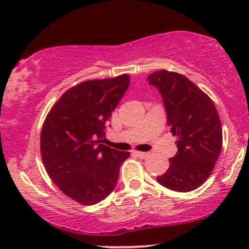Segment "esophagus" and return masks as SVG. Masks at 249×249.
<instances>
[{
  "label": "esophagus",
  "instance_id": "esophagus-1",
  "mask_svg": "<svg viewBox=\"0 0 249 249\" xmlns=\"http://www.w3.org/2000/svg\"><path fill=\"white\" fill-rule=\"evenodd\" d=\"M133 154L136 157H138V158H141V159H146V158H148V156H150V153L141 152V151H134Z\"/></svg>",
  "mask_w": 249,
  "mask_h": 249
}]
</instances>
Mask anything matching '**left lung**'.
Here are the masks:
<instances>
[{"label":"left lung","mask_w":249,"mask_h":249,"mask_svg":"<svg viewBox=\"0 0 249 249\" xmlns=\"http://www.w3.org/2000/svg\"><path fill=\"white\" fill-rule=\"evenodd\" d=\"M158 88L178 152L157 181L176 192L201 186L212 173L222 147V128L212 99L187 77L160 70L147 77Z\"/></svg>","instance_id":"8db88e82"}]
</instances>
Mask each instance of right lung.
I'll return each mask as SVG.
<instances>
[{
  "label": "right lung",
  "mask_w": 249,
  "mask_h": 249,
  "mask_svg": "<svg viewBox=\"0 0 249 249\" xmlns=\"http://www.w3.org/2000/svg\"><path fill=\"white\" fill-rule=\"evenodd\" d=\"M130 76L91 79L61 96L43 123L41 156L48 174L67 196L95 205L115 190L122 162L130 152L102 144Z\"/></svg>",
  "instance_id": "add662e5"
}]
</instances>
